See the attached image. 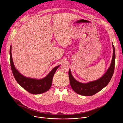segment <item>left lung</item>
<instances>
[{
	"instance_id": "8db88e82",
	"label": "left lung",
	"mask_w": 123,
	"mask_h": 123,
	"mask_svg": "<svg viewBox=\"0 0 123 123\" xmlns=\"http://www.w3.org/2000/svg\"><path fill=\"white\" fill-rule=\"evenodd\" d=\"M112 47L113 56L111 65L106 73L100 78L89 83H82L74 79L71 74V69H69L68 76L70 85L76 93L84 96H92L102 90L109 84L113 74L115 67V54L113 43Z\"/></svg>"
}]
</instances>
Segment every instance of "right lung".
Here are the masks:
<instances>
[{"instance_id":"1","label":"right lung","mask_w":123,"mask_h":123,"mask_svg":"<svg viewBox=\"0 0 123 123\" xmlns=\"http://www.w3.org/2000/svg\"><path fill=\"white\" fill-rule=\"evenodd\" d=\"M11 49L12 46H11L10 50L11 67L13 76L17 82L23 89L31 94H38L47 92L51 87L54 74L60 65L54 68L46 77L42 79H37L28 78L20 74L15 68L12 61Z\"/></svg>"}]
</instances>
